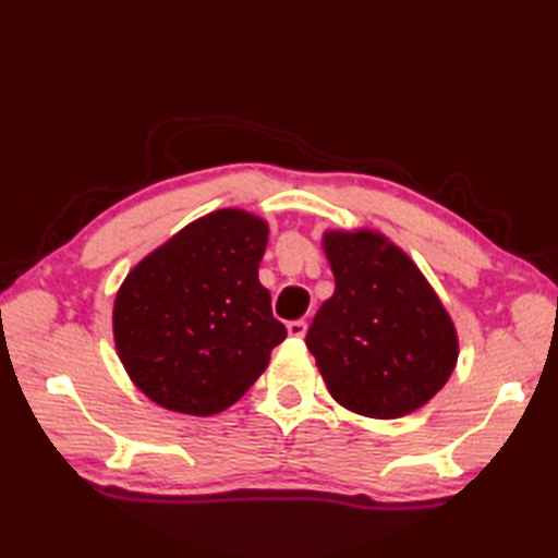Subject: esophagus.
<instances>
[{"mask_svg": "<svg viewBox=\"0 0 558 558\" xmlns=\"http://www.w3.org/2000/svg\"><path fill=\"white\" fill-rule=\"evenodd\" d=\"M288 333L292 338H304L306 336V322H290L288 324Z\"/></svg>", "mask_w": 558, "mask_h": 558, "instance_id": "34e87169", "label": "esophagus"}]
</instances>
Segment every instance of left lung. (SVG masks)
Segmentation results:
<instances>
[{"label":"left lung","instance_id":"1","mask_svg":"<svg viewBox=\"0 0 558 558\" xmlns=\"http://www.w3.org/2000/svg\"><path fill=\"white\" fill-rule=\"evenodd\" d=\"M336 292L306 348L328 393L350 412L398 420L424 408L456 369L458 330L417 264L384 232L326 230Z\"/></svg>","mask_w":558,"mask_h":558}]
</instances>
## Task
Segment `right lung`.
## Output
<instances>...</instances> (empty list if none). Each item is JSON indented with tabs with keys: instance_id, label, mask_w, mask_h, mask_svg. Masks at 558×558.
I'll list each match as a JSON object with an SVG mask.
<instances>
[{
	"instance_id": "obj_1",
	"label": "right lung",
	"mask_w": 558,
	"mask_h": 558,
	"mask_svg": "<svg viewBox=\"0 0 558 558\" xmlns=\"http://www.w3.org/2000/svg\"><path fill=\"white\" fill-rule=\"evenodd\" d=\"M268 222L220 208L153 248L117 290L114 348L156 405L210 417L266 372L288 330L258 280Z\"/></svg>"
}]
</instances>
